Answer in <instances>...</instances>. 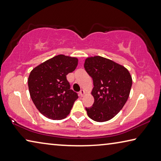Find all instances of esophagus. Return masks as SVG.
<instances>
[{
  "mask_svg": "<svg viewBox=\"0 0 161 161\" xmlns=\"http://www.w3.org/2000/svg\"><path fill=\"white\" fill-rule=\"evenodd\" d=\"M85 90H81L80 92V94L81 97H83L84 95H85Z\"/></svg>",
  "mask_w": 161,
  "mask_h": 161,
  "instance_id": "1",
  "label": "esophagus"
}]
</instances>
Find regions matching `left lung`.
Instances as JSON below:
<instances>
[{"instance_id": "obj_1", "label": "left lung", "mask_w": 161, "mask_h": 161, "mask_svg": "<svg viewBox=\"0 0 161 161\" xmlns=\"http://www.w3.org/2000/svg\"><path fill=\"white\" fill-rule=\"evenodd\" d=\"M84 67L94 85L91 94L94 102L85 108L86 113L96 122L108 121L121 110L129 97L130 74L122 65L99 56L86 58Z\"/></svg>"}]
</instances>
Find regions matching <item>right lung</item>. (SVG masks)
<instances>
[{
    "label": "right lung",
    "instance_id": "1",
    "mask_svg": "<svg viewBox=\"0 0 161 161\" xmlns=\"http://www.w3.org/2000/svg\"><path fill=\"white\" fill-rule=\"evenodd\" d=\"M77 64V58L59 54L31 71L28 79L31 98L38 110L48 119H64L77 99V94L70 90L67 80V75Z\"/></svg>",
    "mask_w": 161,
    "mask_h": 161
}]
</instances>
